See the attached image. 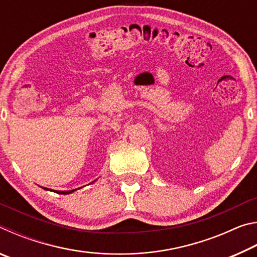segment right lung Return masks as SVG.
<instances>
[{
	"label": "right lung",
	"mask_w": 257,
	"mask_h": 257,
	"mask_svg": "<svg viewBox=\"0 0 257 257\" xmlns=\"http://www.w3.org/2000/svg\"><path fill=\"white\" fill-rule=\"evenodd\" d=\"M90 184H92V182H90ZM42 188H43V189H45V190L55 191V193H58V194H62V195L71 194V193H73V191H75V190H77V189H72V190H52V189H49V188H45V187H42Z\"/></svg>",
	"instance_id": "add662e5"
}]
</instances>
